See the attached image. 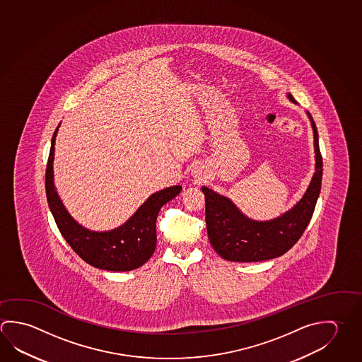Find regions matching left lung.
<instances>
[{"instance_id": "8db88e82", "label": "left lung", "mask_w": 362, "mask_h": 362, "mask_svg": "<svg viewBox=\"0 0 362 362\" xmlns=\"http://www.w3.org/2000/svg\"><path fill=\"white\" fill-rule=\"evenodd\" d=\"M288 98L295 103L291 94H288ZM308 115L314 131L317 172L304 197L285 215L272 221H253L243 215L228 198L202 187L209 243L223 259L231 262L273 259L290 250L304 234L315 209L323 175V158L319 150L317 126L309 112Z\"/></svg>"}]
</instances>
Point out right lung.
<instances>
[{
	"instance_id": "add662e5",
	"label": "right lung",
	"mask_w": 362,
	"mask_h": 362,
	"mask_svg": "<svg viewBox=\"0 0 362 362\" xmlns=\"http://www.w3.org/2000/svg\"><path fill=\"white\" fill-rule=\"evenodd\" d=\"M56 128L45 170V193L61 234L77 255L90 266L124 272L145 264L156 247V218L166 202L178 196L180 185L169 187L148 197L124 225L107 233H94L78 225L66 211L53 183V155Z\"/></svg>"
}]
</instances>
